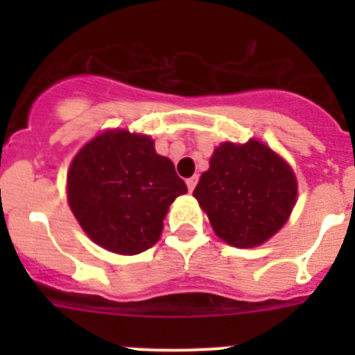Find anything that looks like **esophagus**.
Listing matches in <instances>:
<instances>
[{"label":"esophagus","mask_w":355,"mask_h":355,"mask_svg":"<svg viewBox=\"0 0 355 355\" xmlns=\"http://www.w3.org/2000/svg\"><path fill=\"white\" fill-rule=\"evenodd\" d=\"M197 181H199V178H197V175H192V178H188V180H187V187H188V190H190V192H193V188H196Z\"/></svg>","instance_id":"obj_1"}]
</instances>
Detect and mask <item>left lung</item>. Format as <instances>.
<instances>
[{
  "mask_svg": "<svg viewBox=\"0 0 355 355\" xmlns=\"http://www.w3.org/2000/svg\"><path fill=\"white\" fill-rule=\"evenodd\" d=\"M193 197L218 238L233 247L261 245L288 220L297 199L293 171L258 140L225 142L209 159Z\"/></svg>",
  "mask_w": 355,
  "mask_h": 355,
  "instance_id": "left-lung-1",
  "label": "left lung"
}]
</instances>
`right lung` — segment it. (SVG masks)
Here are the masks:
<instances>
[{"label": "right lung", "instance_id": "right-lung-1", "mask_svg": "<svg viewBox=\"0 0 355 355\" xmlns=\"http://www.w3.org/2000/svg\"><path fill=\"white\" fill-rule=\"evenodd\" d=\"M187 184L146 135L106 131L72 159L67 199L83 231L117 254H139L159 240L163 218Z\"/></svg>", "mask_w": 355, "mask_h": 355}]
</instances>
